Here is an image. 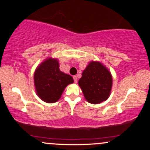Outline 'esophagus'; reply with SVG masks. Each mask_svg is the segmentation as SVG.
Segmentation results:
<instances>
[{
	"mask_svg": "<svg viewBox=\"0 0 150 150\" xmlns=\"http://www.w3.org/2000/svg\"><path fill=\"white\" fill-rule=\"evenodd\" d=\"M73 80H74V82H75V83H77V77L76 76L73 77Z\"/></svg>",
	"mask_w": 150,
	"mask_h": 150,
	"instance_id": "34e87169",
	"label": "esophagus"
}]
</instances>
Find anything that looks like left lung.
<instances>
[{
    "mask_svg": "<svg viewBox=\"0 0 150 150\" xmlns=\"http://www.w3.org/2000/svg\"><path fill=\"white\" fill-rule=\"evenodd\" d=\"M78 84L86 100L93 104H99L109 97L112 77L101 63L92 61L82 72Z\"/></svg>",
    "mask_w": 150,
    "mask_h": 150,
    "instance_id": "1",
    "label": "left lung"
}]
</instances>
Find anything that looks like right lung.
I'll return each mask as SVG.
<instances>
[{
	"mask_svg": "<svg viewBox=\"0 0 150 150\" xmlns=\"http://www.w3.org/2000/svg\"><path fill=\"white\" fill-rule=\"evenodd\" d=\"M34 80L38 96L47 103L56 102L66 86L73 82V77L61 72L57 60L52 58L46 59L38 67Z\"/></svg>",
	"mask_w": 150,
	"mask_h": 150,
	"instance_id": "add662e5",
	"label": "right lung"
}]
</instances>
